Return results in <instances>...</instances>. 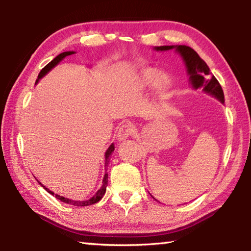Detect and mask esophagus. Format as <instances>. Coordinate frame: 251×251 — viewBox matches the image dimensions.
Returning <instances> with one entry per match:
<instances>
[{
	"label": "esophagus",
	"instance_id": "34e87169",
	"mask_svg": "<svg viewBox=\"0 0 251 251\" xmlns=\"http://www.w3.org/2000/svg\"><path fill=\"white\" fill-rule=\"evenodd\" d=\"M134 133V127L131 124H124L120 127V129L117 131V138L120 141H124V139L128 138L129 136Z\"/></svg>",
	"mask_w": 251,
	"mask_h": 251
}]
</instances>
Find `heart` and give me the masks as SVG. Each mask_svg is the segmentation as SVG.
<instances>
[{"instance_id":"heart-1","label":"heart","mask_w":251,"mask_h":251,"mask_svg":"<svg viewBox=\"0 0 251 251\" xmlns=\"http://www.w3.org/2000/svg\"><path fill=\"white\" fill-rule=\"evenodd\" d=\"M139 83L143 86H148L154 83V88L156 94L159 97H165L172 87V80L167 75L161 74L158 70L147 67L139 73Z\"/></svg>"}]
</instances>
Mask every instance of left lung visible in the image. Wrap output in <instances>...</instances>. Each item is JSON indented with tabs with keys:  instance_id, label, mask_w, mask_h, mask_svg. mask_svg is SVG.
Here are the masks:
<instances>
[{
	"instance_id": "left-lung-1",
	"label": "left lung",
	"mask_w": 251,
	"mask_h": 251,
	"mask_svg": "<svg viewBox=\"0 0 251 251\" xmlns=\"http://www.w3.org/2000/svg\"><path fill=\"white\" fill-rule=\"evenodd\" d=\"M173 49H175L176 52L179 53L184 59L187 73L189 75L190 84L195 90L202 88V91L207 94L212 95L224 103V92L217 78L214 75H211L209 67L205 61L199 57V55L192 48L186 45H165L155 48L156 50H169Z\"/></svg>"
}]
</instances>
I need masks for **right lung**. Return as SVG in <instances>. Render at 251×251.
<instances>
[{
    "instance_id": "1",
    "label": "right lung",
    "mask_w": 251,
    "mask_h": 251,
    "mask_svg": "<svg viewBox=\"0 0 251 251\" xmlns=\"http://www.w3.org/2000/svg\"><path fill=\"white\" fill-rule=\"evenodd\" d=\"M75 52H73V50H70V52H64V53H61L59 55H57L56 57H55L54 59H52L48 65L44 66L43 69H42V71L40 72L39 76H37V79H36V83L39 82V80L43 77V76H45L46 74L49 73V72L53 69V67L56 66L59 62L62 61L63 58H65L66 56H69V55H72L74 54ZM114 150H115V147H114V144H112L108 148L107 151H106L105 152V168L108 166V163H109V156L112 155V152L114 151ZM107 181H108V174H105L104 175V178H103V185H101L100 188L99 189V192H97L94 196H93L91 199H87V201H72V199H69V198H65L63 196H59V195L57 194H54L53 192H50V190L49 188H46L45 186H43L40 182V185L43 187V188L46 190V192H49L50 195H53V196L56 197L57 199H59V201H63V202H66V203H70V205H73V206H77V207H84V206H90V205H94V203H96L97 201H100L101 198H103V196L105 195V192H106V187H107Z\"/></svg>"
}]
</instances>
